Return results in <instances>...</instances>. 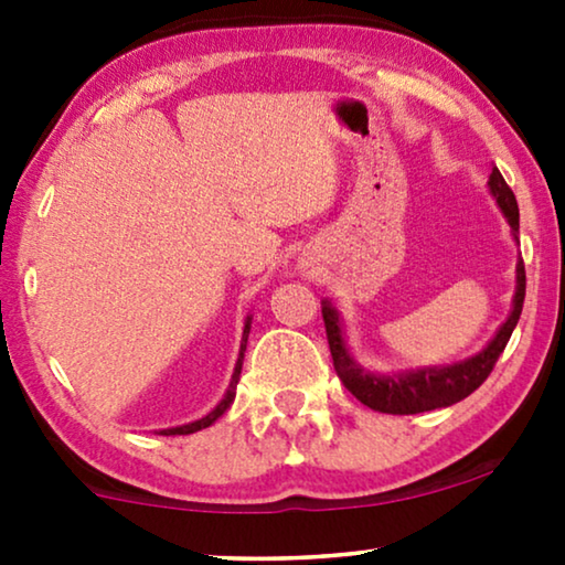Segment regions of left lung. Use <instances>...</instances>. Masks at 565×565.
I'll use <instances>...</instances> for the list:
<instances>
[{"label": "left lung", "mask_w": 565, "mask_h": 565, "mask_svg": "<svg viewBox=\"0 0 565 565\" xmlns=\"http://www.w3.org/2000/svg\"><path fill=\"white\" fill-rule=\"evenodd\" d=\"M489 188L497 198L501 211H504L509 226L514 231V238L520 234V207H516V198L504 177L497 167L489 177ZM524 285H527V277H524V262L520 259L516 265V292H514V308L512 316L504 321V327L499 329V334L491 339L489 347L476 358L466 362H458V365L450 367H429L419 370V373H406L398 377H383V375H370L362 370L358 362L350 358L344 347L342 327H339V316L334 308L329 306V300L321 303V316L323 327H327V339L331 360H334V370L339 381L344 383V388L352 393L360 404H365L375 412L383 414H422L431 412V408H445L458 404V401L468 398L478 385H481L486 377L491 375L493 365H497L499 354L504 352V347L512 337V331L520 321L522 303H524Z\"/></svg>", "instance_id": "1"}]
</instances>
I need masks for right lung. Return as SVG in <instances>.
Instances as JSON below:
<instances>
[{
    "label": "right lung",
    "instance_id": "1",
    "mask_svg": "<svg viewBox=\"0 0 565 565\" xmlns=\"http://www.w3.org/2000/svg\"><path fill=\"white\" fill-rule=\"evenodd\" d=\"M249 323H252V319H246V327H244V339H242V352H238V362H236V370H234V383H231V391L226 393V396H223V401L218 406L213 408L211 414L207 416H203V419H198V422H192V424H184V427H174V429H161L159 435H192V431H198V429H205V427H211V424L218 419V416L226 412V408L231 406V401H234V388H236V383H238V373H242V360H244V350H246V337H249Z\"/></svg>",
    "mask_w": 565,
    "mask_h": 565
}]
</instances>
